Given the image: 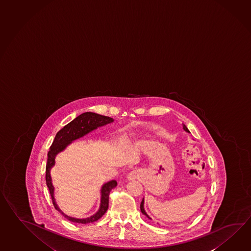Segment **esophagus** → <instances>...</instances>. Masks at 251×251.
<instances>
[{
    "label": "esophagus",
    "mask_w": 251,
    "mask_h": 251,
    "mask_svg": "<svg viewBox=\"0 0 251 251\" xmlns=\"http://www.w3.org/2000/svg\"><path fill=\"white\" fill-rule=\"evenodd\" d=\"M137 176H138V174H137V173H136V172H131L130 174H128V179H136V178H137Z\"/></svg>",
    "instance_id": "1"
}]
</instances>
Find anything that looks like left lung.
Listing matches in <instances>:
<instances>
[{"label":"left lung","instance_id":"1","mask_svg":"<svg viewBox=\"0 0 251 251\" xmlns=\"http://www.w3.org/2000/svg\"><path fill=\"white\" fill-rule=\"evenodd\" d=\"M183 128H184V129H185V130H186V131H188V132H189V129H188V128H187V127H186V126H185V125H183ZM140 210H141V212H142V213H143L144 215H147V216H148V217H149V219H151V218H150V217H149V215H148V214H147V213H146V211H145V209H144V200H142V202H141V204H140Z\"/></svg>","mask_w":251,"mask_h":251}]
</instances>
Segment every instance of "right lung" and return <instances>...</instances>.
<instances>
[{
    "mask_svg": "<svg viewBox=\"0 0 251 251\" xmlns=\"http://www.w3.org/2000/svg\"><path fill=\"white\" fill-rule=\"evenodd\" d=\"M113 118L108 117L100 115L95 113H84L74 119L72 122L68 123L63 128L57 132L55 138L53 139V142L51 144L49 152L47 153V164L46 168V185L49 189V192L51 194V201L54 205L55 209L61 212L62 215L65 216L68 220L72 221L73 223L78 224H90L94 223L98 219H100L102 215L106 213L109 205V195L111 190L117 186L116 180H111L107 183L103 185L101 189V205L100 208L96 215H92L91 217L85 218V219H77L71 216L64 215L61 210L59 209L58 205L55 203V200L53 198V186L51 184V175L50 170L54 165V158L55 155L59 152L62 151L66 148L69 144L77 138H81L84 135L92 131L93 129H96L98 127L103 126L108 123H113Z\"/></svg>",
    "mask_w": 251,
    "mask_h": 251,
    "instance_id": "add662e5",
    "label": "right lung"
}]
</instances>
